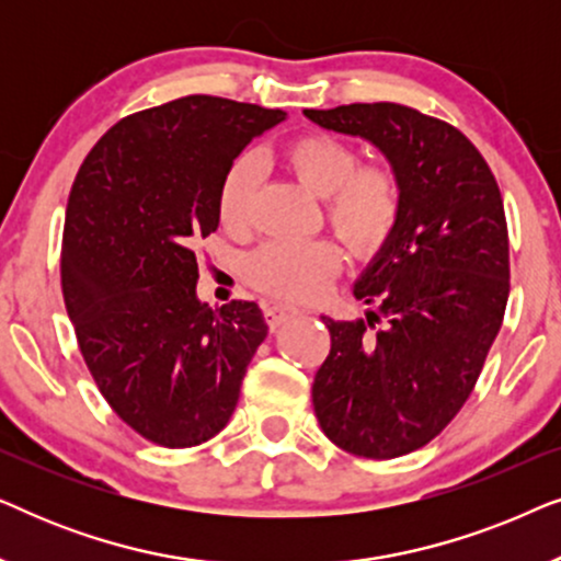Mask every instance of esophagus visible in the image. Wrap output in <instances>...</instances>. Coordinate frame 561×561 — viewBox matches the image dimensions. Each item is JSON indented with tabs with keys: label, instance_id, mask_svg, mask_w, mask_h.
Listing matches in <instances>:
<instances>
[{
	"label": "esophagus",
	"instance_id": "34e87169",
	"mask_svg": "<svg viewBox=\"0 0 561 561\" xmlns=\"http://www.w3.org/2000/svg\"><path fill=\"white\" fill-rule=\"evenodd\" d=\"M298 313H301V309H296V306H290V304H273V306H267V309H265L267 327L278 329V327L286 324V321L296 319Z\"/></svg>",
	"mask_w": 561,
	"mask_h": 561
}]
</instances>
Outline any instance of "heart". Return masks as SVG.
Instances as JSON below:
<instances>
[{"label":"heart","mask_w":561,"mask_h":561,"mask_svg":"<svg viewBox=\"0 0 561 561\" xmlns=\"http://www.w3.org/2000/svg\"><path fill=\"white\" fill-rule=\"evenodd\" d=\"M296 179L324 196L327 221L359 255L386 244L403 211V183L393 165L359 163V152L342 137L309 133L283 152ZM263 163L257 152H242L227 168L217 211L229 232H248ZM342 271V250L334 240L267 242L248 260V278L265 294L309 301L327 290Z\"/></svg>","instance_id":"b5f03b06"}]
</instances>
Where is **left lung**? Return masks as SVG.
Listing matches in <instances>:
<instances>
[{"instance_id": "left-lung-1", "label": "left lung", "mask_w": 561, "mask_h": 561, "mask_svg": "<svg viewBox=\"0 0 561 561\" xmlns=\"http://www.w3.org/2000/svg\"><path fill=\"white\" fill-rule=\"evenodd\" d=\"M319 127L359 135L403 183L401 219L355 283L364 319L321 317L332 350L313 378V411L350 455L393 459L457 416L511 290L501 188L480 150L447 122L393 102L306 110Z\"/></svg>"}]
</instances>
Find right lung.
Instances as JSON below:
<instances>
[{"mask_svg": "<svg viewBox=\"0 0 561 561\" xmlns=\"http://www.w3.org/2000/svg\"><path fill=\"white\" fill-rule=\"evenodd\" d=\"M286 119L194 94L119 119L76 173L60 286L81 355L112 411L152 444L196 447L227 426L267 324L255 301L196 296V242L252 137Z\"/></svg>", "mask_w": 561, "mask_h": 561, "instance_id": "right-lung-1", "label": "right lung"}]
</instances>
